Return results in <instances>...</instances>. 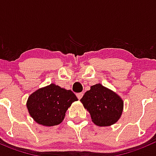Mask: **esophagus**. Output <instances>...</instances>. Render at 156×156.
<instances>
[{"instance_id":"esophagus-1","label":"esophagus","mask_w":156,"mask_h":156,"mask_svg":"<svg viewBox=\"0 0 156 156\" xmlns=\"http://www.w3.org/2000/svg\"><path fill=\"white\" fill-rule=\"evenodd\" d=\"M77 97H78V99H81L82 97V96H83V93H77Z\"/></svg>"}]
</instances>
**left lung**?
Masks as SVG:
<instances>
[{
  "instance_id": "left-lung-1",
  "label": "left lung",
  "mask_w": 156,
  "mask_h": 156,
  "mask_svg": "<svg viewBox=\"0 0 156 156\" xmlns=\"http://www.w3.org/2000/svg\"><path fill=\"white\" fill-rule=\"evenodd\" d=\"M80 101L89 112L93 122L99 126L115 123L123 110L122 100L101 84L91 86Z\"/></svg>"
}]
</instances>
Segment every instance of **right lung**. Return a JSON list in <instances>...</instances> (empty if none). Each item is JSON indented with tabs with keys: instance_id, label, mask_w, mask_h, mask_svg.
Returning a JSON list of instances; mask_svg holds the SVG:
<instances>
[{
	"instance_id": "add662e5",
	"label": "right lung",
	"mask_w": 156,
	"mask_h": 156,
	"mask_svg": "<svg viewBox=\"0 0 156 156\" xmlns=\"http://www.w3.org/2000/svg\"><path fill=\"white\" fill-rule=\"evenodd\" d=\"M77 101L78 98L71 90L51 84L32 93L28 98L27 106L35 122L52 126L63 122L68 108Z\"/></svg>"
}]
</instances>
